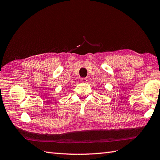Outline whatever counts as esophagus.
Here are the masks:
<instances>
[{
    "label": "esophagus",
    "mask_w": 160,
    "mask_h": 160,
    "mask_svg": "<svg viewBox=\"0 0 160 160\" xmlns=\"http://www.w3.org/2000/svg\"><path fill=\"white\" fill-rule=\"evenodd\" d=\"M80 81H81V82H82V83H86L88 81V78H81Z\"/></svg>",
    "instance_id": "34e87169"
}]
</instances>
